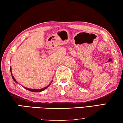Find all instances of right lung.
Returning <instances> with one entry per match:
<instances>
[{"mask_svg":"<svg viewBox=\"0 0 123 123\" xmlns=\"http://www.w3.org/2000/svg\"><path fill=\"white\" fill-rule=\"evenodd\" d=\"M10 70H11V75H12V79H13V80L14 81H15V82H16V83H18V82H17V81H16V80H15V78H14L13 76L12 75L11 68H10ZM51 83L49 84V85H48V86H47L46 87H43V88H40V89H31V88H27V87H24V86H23V87H24V88H25V89H27V90H29V91H32V92H41V91H43V90H45L46 88H47L48 87H49V86H50Z\"/></svg>","mask_w":123,"mask_h":123,"instance_id":"1","label":"right lung"}]
</instances>
